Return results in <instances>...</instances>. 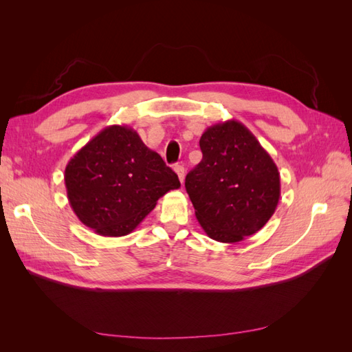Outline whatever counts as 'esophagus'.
Segmentation results:
<instances>
[{"mask_svg": "<svg viewBox=\"0 0 352 352\" xmlns=\"http://www.w3.org/2000/svg\"><path fill=\"white\" fill-rule=\"evenodd\" d=\"M175 172H176V175H177V177L180 180V184H184V180H185V167L184 166H176L175 167Z\"/></svg>", "mask_w": 352, "mask_h": 352, "instance_id": "34e87169", "label": "esophagus"}]
</instances>
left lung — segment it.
Returning <instances> with one entry per match:
<instances>
[{
	"instance_id": "1",
	"label": "left lung",
	"mask_w": 352,
	"mask_h": 352,
	"mask_svg": "<svg viewBox=\"0 0 352 352\" xmlns=\"http://www.w3.org/2000/svg\"><path fill=\"white\" fill-rule=\"evenodd\" d=\"M202 160L185 179L195 216L207 235L235 243L270 220L280 198V175L269 153L241 122L210 126Z\"/></svg>"
}]
</instances>
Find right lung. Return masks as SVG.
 Instances as JSON below:
<instances>
[{"mask_svg": "<svg viewBox=\"0 0 352 352\" xmlns=\"http://www.w3.org/2000/svg\"><path fill=\"white\" fill-rule=\"evenodd\" d=\"M67 198L85 226L102 236L136 229L177 175L150 150L132 127L113 124L74 154L65 170Z\"/></svg>", "mask_w": 352, "mask_h": 352, "instance_id": "obj_1", "label": "right lung"}]
</instances>
